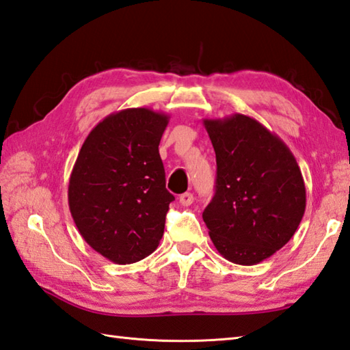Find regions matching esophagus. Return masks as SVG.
<instances>
[{"mask_svg":"<svg viewBox=\"0 0 350 350\" xmlns=\"http://www.w3.org/2000/svg\"><path fill=\"white\" fill-rule=\"evenodd\" d=\"M179 202H180L183 206H191L192 202H194V196H192L191 192H185V194L179 196Z\"/></svg>","mask_w":350,"mask_h":350,"instance_id":"obj_1","label":"esophagus"}]
</instances>
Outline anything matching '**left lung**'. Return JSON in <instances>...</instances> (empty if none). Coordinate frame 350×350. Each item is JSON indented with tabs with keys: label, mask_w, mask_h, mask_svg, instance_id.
I'll use <instances>...</instances> for the list:
<instances>
[{
	"label": "left lung",
	"mask_w": 350,
	"mask_h": 350,
	"mask_svg": "<svg viewBox=\"0 0 350 350\" xmlns=\"http://www.w3.org/2000/svg\"><path fill=\"white\" fill-rule=\"evenodd\" d=\"M217 154V189L203 221L219 254L257 265L292 239L306 212V185L293 153L256 118H204Z\"/></svg>",
	"instance_id": "obj_1"
}]
</instances>
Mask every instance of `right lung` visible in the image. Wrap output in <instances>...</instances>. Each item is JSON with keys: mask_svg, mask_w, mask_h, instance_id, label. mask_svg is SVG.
<instances>
[{"mask_svg": "<svg viewBox=\"0 0 350 350\" xmlns=\"http://www.w3.org/2000/svg\"><path fill=\"white\" fill-rule=\"evenodd\" d=\"M170 117L148 108L109 114L88 133L69 179V209L100 256L129 265L158 248L174 196L159 143Z\"/></svg>", "mask_w": 350, "mask_h": 350, "instance_id": "obj_1", "label": "right lung"}]
</instances>
